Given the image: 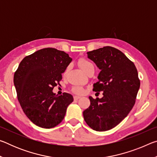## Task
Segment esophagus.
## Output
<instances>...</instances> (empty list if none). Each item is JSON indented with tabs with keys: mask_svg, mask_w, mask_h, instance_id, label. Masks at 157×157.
Segmentation results:
<instances>
[{
	"mask_svg": "<svg viewBox=\"0 0 157 157\" xmlns=\"http://www.w3.org/2000/svg\"><path fill=\"white\" fill-rule=\"evenodd\" d=\"M79 98H80V97L78 96V95H75V96H74V100H78Z\"/></svg>",
	"mask_w": 157,
	"mask_h": 157,
	"instance_id": "34e87169",
	"label": "esophagus"
}]
</instances>
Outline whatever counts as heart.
<instances>
[{
  "instance_id": "heart-1",
  "label": "heart",
  "mask_w": 157,
  "mask_h": 157,
  "mask_svg": "<svg viewBox=\"0 0 157 157\" xmlns=\"http://www.w3.org/2000/svg\"><path fill=\"white\" fill-rule=\"evenodd\" d=\"M78 64L79 66V67L82 68V70L85 73H86L89 70H91V69H94V66L93 65V63L90 62V61H89L86 59H84V58H81V59H79ZM68 71V68H66L65 69L64 72L63 73V76H65L66 74H67ZM72 91L75 94L82 95L84 94V89H82V87L74 86L72 89Z\"/></svg>"
}]
</instances>
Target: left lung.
Wrapping results in <instances>:
<instances>
[{
    "label": "left lung",
    "mask_w": 157,
    "mask_h": 157,
    "mask_svg": "<svg viewBox=\"0 0 157 157\" xmlns=\"http://www.w3.org/2000/svg\"><path fill=\"white\" fill-rule=\"evenodd\" d=\"M101 71L93 91L103 92L102 98L89 97L91 105L83 111L91 129L107 131L128 115L136 102L140 79L134 63L121 50L105 46L87 52Z\"/></svg>",
    "instance_id": "8db88e82"
}]
</instances>
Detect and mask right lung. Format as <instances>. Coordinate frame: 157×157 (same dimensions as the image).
<instances>
[{
  "label": "right lung",
  "instance_id": "1",
  "mask_svg": "<svg viewBox=\"0 0 157 157\" xmlns=\"http://www.w3.org/2000/svg\"><path fill=\"white\" fill-rule=\"evenodd\" d=\"M72 59L52 48L39 50L21 61L14 75L17 98L23 112L36 125L52 128L64 118L72 95L59 96L52 89L62 80V74Z\"/></svg>",
  "mask_w": 157,
  "mask_h": 157
}]
</instances>
